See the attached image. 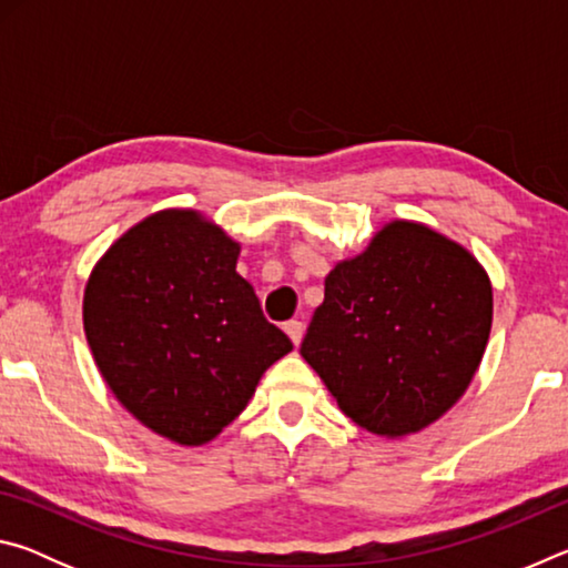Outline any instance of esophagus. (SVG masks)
I'll list each match as a JSON object with an SVG mask.
<instances>
[{
	"label": "esophagus",
	"instance_id": "1",
	"mask_svg": "<svg viewBox=\"0 0 568 568\" xmlns=\"http://www.w3.org/2000/svg\"><path fill=\"white\" fill-rule=\"evenodd\" d=\"M285 333L291 335V341H293L295 345H301V341H303V333H305V325H303V321H287V323H285Z\"/></svg>",
	"mask_w": 568,
	"mask_h": 568
}]
</instances>
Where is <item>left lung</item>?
<instances>
[{"instance_id": "left-lung-1", "label": "left lung", "mask_w": 568, "mask_h": 568, "mask_svg": "<svg viewBox=\"0 0 568 568\" xmlns=\"http://www.w3.org/2000/svg\"><path fill=\"white\" fill-rule=\"evenodd\" d=\"M491 318V281L476 257L436 230L393 220L325 277L301 355L353 423L400 438L464 396Z\"/></svg>"}]
</instances>
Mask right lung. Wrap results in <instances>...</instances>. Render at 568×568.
<instances>
[{
	"label": "right lung",
	"mask_w": 568,
	"mask_h": 568,
	"mask_svg": "<svg viewBox=\"0 0 568 568\" xmlns=\"http://www.w3.org/2000/svg\"><path fill=\"white\" fill-rule=\"evenodd\" d=\"M240 245L195 210H162L100 257L84 335L124 408L180 446L213 440L293 351L237 275Z\"/></svg>",
	"instance_id": "right-lung-1"
}]
</instances>
